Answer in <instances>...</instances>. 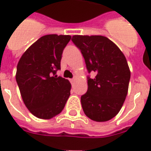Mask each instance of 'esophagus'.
Here are the masks:
<instances>
[{
  "label": "esophagus",
  "mask_w": 151,
  "mask_h": 151,
  "mask_svg": "<svg viewBox=\"0 0 151 151\" xmlns=\"http://www.w3.org/2000/svg\"><path fill=\"white\" fill-rule=\"evenodd\" d=\"M69 81H70V82H71V83H73V82H74V81H75V79H74V78L69 79Z\"/></svg>",
  "instance_id": "1"
}]
</instances>
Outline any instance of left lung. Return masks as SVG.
I'll return each mask as SVG.
<instances>
[{"mask_svg":"<svg viewBox=\"0 0 151 151\" xmlns=\"http://www.w3.org/2000/svg\"><path fill=\"white\" fill-rule=\"evenodd\" d=\"M72 41L81 50L89 73L88 90L81 97L86 116L98 122L111 120L123 106L129 90L130 70L120 49L102 35H73Z\"/></svg>","mask_w":151,"mask_h":151,"instance_id":"left-lung-1","label":"left lung"}]
</instances>
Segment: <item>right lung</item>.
I'll return each mask as SVG.
<instances>
[{
  "instance_id": "1",
  "label": "right lung",
  "mask_w": 151,
  "mask_h": 151,
  "mask_svg": "<svg viewBox=\"0 0 151 151\" xmlns=\"http://www.w3.org/2000/svg\"><path fill=\"white\" fill-rule=\"evenodd\" d=\"M70 35H47L28 47L17 65L16 81L31 113L48 120L60 114L70 95L69 80L56 75Z\"/></svg>"
}]
</instances>
